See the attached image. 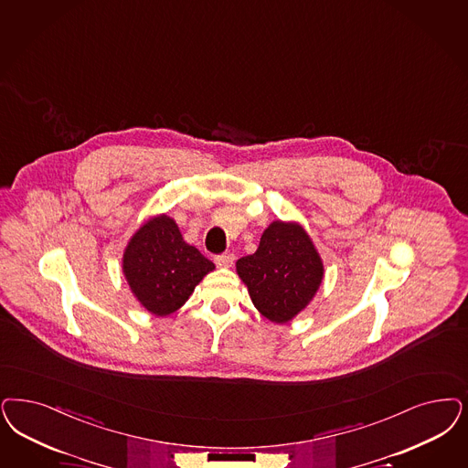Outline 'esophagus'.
Segmentation results:
<instances>
[{"mask_svg":"<svg viewBox=\"0 0 468 468\" xmlns=\"http://www.w3.org/2000/svg\"><path fill=\"white\" fill-rule=\"evenodd\" d=\"M233 261H235V256H233L231 252H225V254L214 256V262H216V266H219V268H229V266L233 264Z\"/></svg>","mask_w":468,"mask_h":468,"instance_id":"obj_1","label":"esophagus"}]
</instances>
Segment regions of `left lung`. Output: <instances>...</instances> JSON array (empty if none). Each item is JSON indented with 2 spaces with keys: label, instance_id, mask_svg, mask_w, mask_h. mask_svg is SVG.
I'll return each instance as SVG.
<instances>
[{
  "label": "left lung",
  "instance_id": "obj_1",
  "mask_svg": "<svg viewBox=\"0 0 468 468\" xmlns=\"http://www.w3.org/2000/svg\"><path fill=\"white\" fill-rule=\"evenodd\" d=\"M254 306L274 323H287L307 306L323 278L322 259L299 225L274 221L258 250L237 261Z\"/></svg>",
  "mask_w": 468,
  "mask_h": 468
}]
</instances>
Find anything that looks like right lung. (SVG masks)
<instances>
[{
	"instance_id": "obj_1",
	"label": "right lung",
	"mask_w": 468,
	"mask_h": 468,
	"mask_svg": "<svg viewBox=\"0 0 468 468\" xmlns=\"http://www.w3.org/2000/svg\"><path fill=\"white\" fill-rule=\"evenodd\" d=\"M122 268L136 299L150 313L165 316L188 301L214 264L183 240L171 218L159 216L131 239Z\"/></svg>"
}]
</instances>
